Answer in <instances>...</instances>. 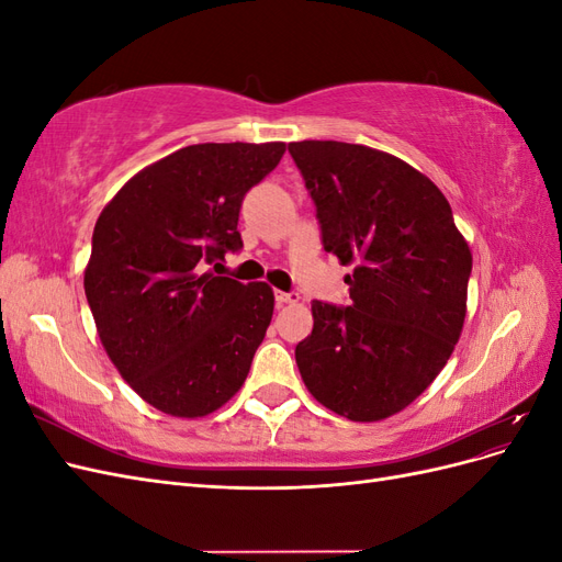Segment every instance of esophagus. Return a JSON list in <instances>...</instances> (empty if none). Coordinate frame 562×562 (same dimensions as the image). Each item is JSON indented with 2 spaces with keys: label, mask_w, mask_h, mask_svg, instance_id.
<instances>
[{
  "label": "esophagus",
  "mask_w": 562,
  "mask_h": 562,
  "mask_svg": "<svg viewBox=\"0 0 562 562\" xmlns=\"http://www.w3.org/2000/svg\"><path fill=\"white\" fill-rule=\"evenodd\" d=\"M297 302H300V295H297V293L277 291V304H279V307H283V304H297Z\"/></svg>",
  "instance_id": "34e87169"
}]
</instances>
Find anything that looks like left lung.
<instances>
[{
    "label": "left lung",
    "instance_id": "obj_1",
    "mask_svg": "<svg viewBox=\"0 0 562 562\" xmlns=\"http://www.w3.org/2000/svg\"><path fill=\"white\" fill-rule=\"evenodd\" d=\"M316 203L323 248L353 267L349 307L314 300L295 347L310 394L339 417L401 413L446 368L464 328L471 248L417 168L337 140L288 145Z\"/></svg>",
    "mask_w": 562,
    "mask_h": 562
}]
</instances>
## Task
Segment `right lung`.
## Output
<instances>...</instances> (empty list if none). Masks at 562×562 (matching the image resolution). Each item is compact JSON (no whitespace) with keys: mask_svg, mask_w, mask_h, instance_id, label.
Listing matches in <instances>:
<instances>
[{"mask_svg":"<svg viewBox=\"0 0 562 562\" xmlns=\"http://www.w3.org/2000/svg\"><path fill=\"white\" fill-rule=\"evenodd\" d=\"M285 143H203L135 173L100 213L83 291L110 361L157 411L196 419L248 378L274 291L203 271L241 248L246 192Z\"/></svg>","mask_w":562,"mask_h":562,"instance_id":"obj_1","label":"right lung"}]
</instances>
